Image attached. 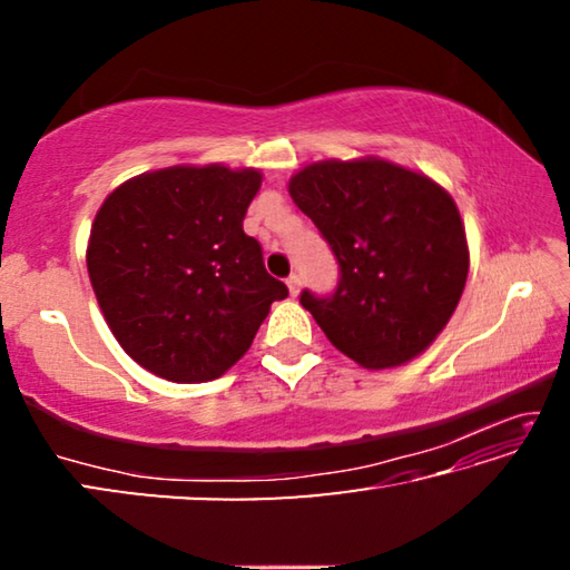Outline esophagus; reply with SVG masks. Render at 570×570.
I'll list each match as a JSON object with an SVG mask.
<instances>
[{
    "mask_svg": "<svg viewBox=\"0 0 570 570\" xmlns=\"http://www.w3.org/2000/svg\"><path fill=\"white\" fill-rule=\"evenodd\" d=\"M286 286H288V294L296 296V294H298V288H302V276H298V274H292V276L286 278Z\"/></svg>",
    "mask_w": 570,
    "mask_h": 570,
    "instance_id": "obj_1",
    "label": "esophagus"
}]
</instances>
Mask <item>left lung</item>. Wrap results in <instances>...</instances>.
Returning <instances> with one entry per match:
<instances>
[{"label":"left lung","instance_id":"obj_1","mask_svg":"<svg viewBox=\"0 0 570 570\" xmlns=\"http://www.w3.org/2000/svg\"><path fill=\"white\" fill-rule=\"evenodd\" d=\"M288 196L340 262L332 296L302 294L326 340L364 370H392L428 350L458 308L470 268L450 193L397 163L356 158L304 166Z\"/></svg>","mask_w":570,"mask_h":570}]
</instances>
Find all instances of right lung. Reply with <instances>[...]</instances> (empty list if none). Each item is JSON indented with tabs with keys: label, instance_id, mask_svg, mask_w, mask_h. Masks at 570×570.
Here are the masks:
<instances>
[{
	"label": "right lung",
	"instance_id": "right-lung-1",
	"mask_svg": "<svg viewBox=\"0 0 570 570\" xmlns=\"http://www.w3.org/2000/svg\"><path fill=\"white\" fill-rule=\"evenodd\" d=\"M262 170L170 166L102 200L88 274L110 332L142 370L210 382L248 352L268 308L288 296L244 234Z\"/></svg>",
	"mask_w": 570,
	"mask_h": 570
}]
</instances>
